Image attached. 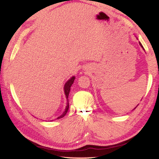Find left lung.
I'll return each instance as SVG.
<instances>
[{"instance_id":"8db88e82","label":"left lung","mask_w":159,"mask_h":159,"mask_svg":"<svg viewBox=\"0 0 159 159\" xmlns=\"http://www.w3.org/2000/svg\"><path fill=\"white\" fill-rule=\"evenodd\" d=\"M139 44H140V46H141V47H142V48H143V49H144V48H143V45H142V44H141V43H139ZM138 105H137V106H136V107H135V108H134V109H135V108H136V107H138ZM134 109H133V110H134Z\"/></svg>"}]
</instances>
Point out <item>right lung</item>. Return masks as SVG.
Wrapping results in <instances>:
<instances>
[{
	"label": "right lung",
	"mask_w": 159,
	"mask_h": 159,
	"mask_svg": "<svg viewBox=\"0 0 159 159\" xmlns=\"http://www.w3.org/2000/svg\"><path fill=\"white\" fill-rule=\"evenodd\" d=\"M75 79V77L73 76L69 80H68V81L66 82V83L65 84V85H64V93H65V95L66 96V98H67V105L66 107V109H65V111H64L63 113L60 116H58V117L57 118V119H59L61 118H63L64 116H65L66 115L67 112H68V110L69 109V102H68V95H69V93H70V87L72 84H73L74 82V80Z\"/></svg>",
	"instance_id": "right-lung-1"
}]
</instances>
